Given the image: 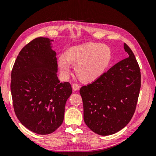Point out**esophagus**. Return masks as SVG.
I'll return each instance as SVG.
<instances>
[{
  "label": "esophagus",
  "mask_w": 156,
  "mask_h": 156,
  "mask_svg": "<svg viewBox=\"0 0 156 156\" xmlns=\"http://www.w3.org/2000/svg\"><path fill=\"white\" fill-rule=\"evenodd\" d=\"M79 88H80V86L79 85V84H76V83H73L72 84V89H73V92L77 91L79 89Z\"/></svg>",
  "instance_id": "1"
}]
</instances>
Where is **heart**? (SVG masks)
Masks as SVG:
<instances>
[{
  "mask_svg": "<svg viewBox=\"0 0 156 156\" xmlns=\"http://www.w3.org/2000/svg\"><path fill=\"white\" fill-rule=\"evenodd\" d=\"M111 59V49L106 45L87 42L75 45L59 56L58 67L64 77L71 72L70 64L75 66L77 76L86 82L95 81L103 75Z\"/></svg>",
  "mask_w": 156,
  "mask_h": 156,
  "instance_id": "heart-1",
  "label": "heart"
}]
</instances>
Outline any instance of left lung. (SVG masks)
<instances>
[{"instance_id":"1","label":"left lung","mask_w":156,"mask_h":156,"mask_svg":"<svg viewBox=\"0 0 156 156\" xmlns=\"http://www.w3.org/2000/svg\"><path fill=\"white\" fill-rule=\"evenodd\" d=\"M129 57L120 61L96 81L80 89L84 121L93 132L110 135L129 123L140 88V72L135 55L124 43Z\"/></svg>"}]
</instances>
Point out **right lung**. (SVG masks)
Masks as SVG:
<instances>
[{"label": "right lung", "instance_id": "1", "mask_svg": "<svg viewBox=\"0 0 156 156\" xmlns=\"http://www.w3.org/2000/svg\"><path fill=\"white\" fill-rule=\"evenodd\" d=\"M54 40L40 37L19 53L11 75L16 115L27 129L40 135L53 133L62 124L66 103L72 93L68 82L57 77Z\"/></svg>", "mask_w": 156, "mask_h": 156}]
</instances>
